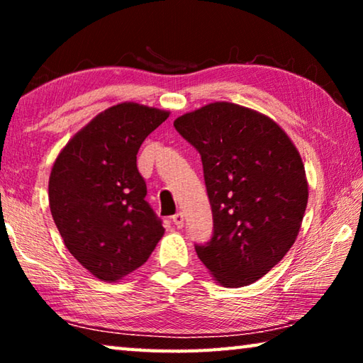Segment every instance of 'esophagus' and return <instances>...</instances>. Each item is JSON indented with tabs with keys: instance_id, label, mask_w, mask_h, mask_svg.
<instances>
[{
	"instance_id": "obj_1",
	"label": "esophagus",
	"mask_w": 363,
	"mask_h": 363,
	"mask_svg": "<svg viewBox=\"0 0 363 363\" xmlns=\"http://www.w3.org/2000/svg\"><path fill=\"white\" fill-rule=\"evenodd\" d=\"M173 223L176 224L177 229H181V227H184V214L182 213H176L173 216Z\"/></svg>"
}]
</instances>
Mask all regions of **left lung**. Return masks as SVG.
<instances>
[{"label": "left lung", "mask_w": 363, "mask_h": 363, "mask_svg": "<svg viewBox=\"0 0 363 363\" xmlns=\"http://www.w3.org/2000/svg\"><path fill=\"white\" fill-rule=\"evenodd\" d=\"M201 155L214 232L195 251L219 285L253 284L296 240L309 199L293 140L267 115L211 102L174 120Z\"/></svg>", "instance_id": "8db88e82"}]
</instances>
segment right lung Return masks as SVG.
Wrapping results in <instances>:
<instances>
[{"mask_svg":"<svg viewBox=\"0 0 363 363\" xmlns=\"http://www.w3.org/2000/svg\"><path fill=\"white\" fill-rule=\"evenodd\" d=\"M168 110L121 102L73 136L49 176V208L67 250L102 281L143 266L164 229L145 201L138 152Z\"/></svg>","mask_w":363,"mask_h":363,"instance_id":"add662e5","label":"right lung"}]
</instances>
